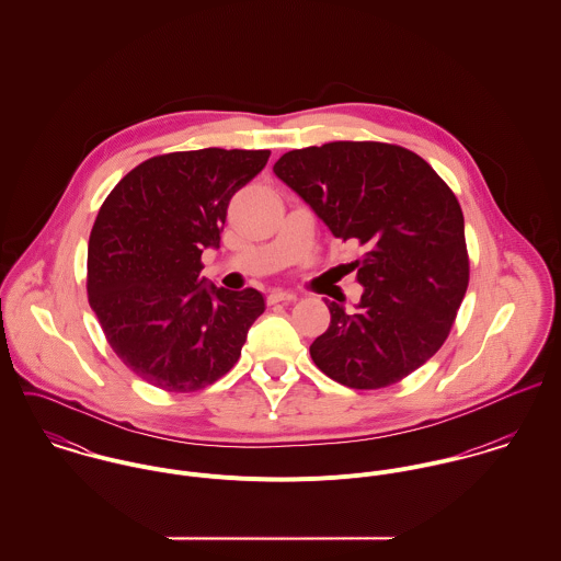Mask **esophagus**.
I'll use <instances>...</instances> for the list:
<instances>
[{
	"label": "esophagus",
	"mask_w": 561,
	"mask_h": 561,
	"mask_svg": "<svg viewBox=\"0 0 561 561\" xmlns=\"http://www.w3.org/2000/svg\"><path fill=\"white\" fill-rule=\"evenodd\" d=\"M296 300V294L291 291H283V289H276L267 296V305H276V302H294Z\"/></svg>",
	"instance_id": "obj_1"
}]
</instances>
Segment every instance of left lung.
Listing matches in <instances>:
<instances>
[{
	"mask_svg": "<svg viewBox=\"0 0 561 561\" xmlns=\"http://www.w3.org/2000/svg\"><path fill=\"white\" fill-rule=\"evenodd\" d=\"M336 240L358 241L356 311L325 300L311 345L321 371L350 389L400 382L445 343L469 285L458 198L416 153L385 142H328L274 163Z\"/></svg>",
	"mask_w": 561,
	"mask_h": 561,
	"instance_id": "left-lung-1",
	"label": "left lung"
}]
</instances>
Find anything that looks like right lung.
Listing matches in <instances>:
<instances>
[{
  "instance_id": "right-lung-1",
  "label": "right lung",
  "mask_w": 561,
  "mask_h": 561,
  "mask_svg": "<svg viewBox=\"0 0 561 561\" xmlns=\"http://www.w3.org/2000/svg\"><path fill=\"white\" fill-rule=\"evenodd\" d=\"M270 151L201 149L142 161L110 192L88 241V302L116 356L145 382L190 393L238 363L265 311L256 289L201 276L233 194Z\"/></svg>"
}]
</instances>
